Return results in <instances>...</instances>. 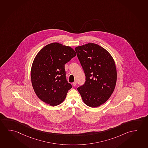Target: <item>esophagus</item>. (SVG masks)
I'll list each match as a JSON object with an SVG mask.
<instances>
[{
  "mask_svg": "<svg viewBox=\"0 0 148 148\" xmlns=\"http://www.w3.org/2000/svg\"><path fill=\"white\" fill-rule=\"evenodd\" d=\"M76 85H77V81H74V82L73 83V85L74 86H76Z\"/></svg>",
  "mask_w": 148,
  "mask_h": 148,
  "instance_id": "34e87169",
  "label": "esophagus"
}]
</instances>
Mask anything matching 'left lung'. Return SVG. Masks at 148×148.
<instances>
[{
	"label": "left lung",
	"mask_w": 148,
	"mask_h": 148,
	"mask_svg": "<svg viewBox=\"0 0 148 148\" xmlns=\"http://www.w3.org/2000/svg\"><path fill=\"white\" fill-rule=\"evenodd\" d=\"M75 50L86 76L84 84L77 90L86 105L97 108L106 103L115 89V61L106 49L95 43L77 46Z\"/></svg>",
	"instance_id": "left-lung-1"
}]
</instances>
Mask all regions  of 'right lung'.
Listing matches in <instances>:
<instances>
[{
  "mask_svg": "<svg viewBox=\"0 0 148 148\" xmlns=\"http://www.w3.org/2000/svg\"><path fill=\"white\" fill-rule=\"evenodd\" d=\"M75 56L71 47L59 42L47 45L38 52L31 69V79L40 100L52 106L65 100L72 87L66 81L65 64Z\"/></svg>",
  "mask_w": 148,
  "mask_h": 148,
  "instance_id": "add662e5",
  "label": "right lung"
}]
</instances>
